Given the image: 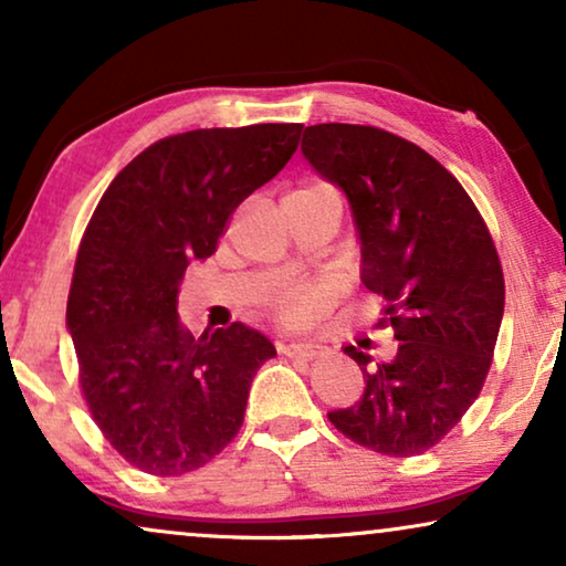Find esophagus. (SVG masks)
Masks as SVG:
<instances>
[{
  "instance_id": "obj_1",
  "label": "esophagus",
  "mask_w": 566,
  "mask_h": 566,
  "mask_svg": "<svg viewBox=\"0 0 566 566\" xmlns=\"http://www.w3.org/2000/svg\"><path fill=\"white\" fill-rule=\"evenodd\" d=\"M277 350L289 358H312L314 345L312 343H291V339H277Z\"/></svg>"
}]
</instances>
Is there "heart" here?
<instances>
[{"instance_id": "1", "label": "heart", "mask_w": 566, "mask_h": 566, "mask_svg": "<svg viewBox=\"0 0 566 566\" xmlns=\"http://www.w3.org/2000/svg\"><path fill=\"white\" fill-rule=\"evenodd\" d=\"M308 190H327V188H308ZM301 312H304V301L291 298L289 306H285V314H289L291 319H296V316H301Z\"/></svg>"}]
</instances>
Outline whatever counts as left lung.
I'll list each match as a JSON object with an SVG mask.
<instances>
[{"label":"left lung","mask_w":566,"mask_h":566,"mask_svg":"<svg viewBox=\"0 0 566 566\" xmlns=\"http://www.w3.org/2000/svg\"><path fill=\"white\" fill-rule=\"evenodd\" d=\"M301 151L345 192L360 242V281L386 298L397 350L355 345L366 389L332 409L335 428L384 455L424 453L482 391L505 312V277L474 200L412 142L374 126L319 123Z\"/></svg>","instance_id":"1"}]
</instances>
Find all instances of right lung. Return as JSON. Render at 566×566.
Listing matches in <instances>:
<instances>
[{
    "label": "right lung",
    "instance_id": "right-lung-1",
    "mask_svg": "<svg viewBox=\"0 0 566 566\" xmlns=\"http://www.w3.org/2000/svg\"><path fill=\"white\" fill-rule=\"evenodd\" d=\"M301 123L198 128L151 144L99 198L76 254L66 327L97 428L130 467L180 476L242 428L250 384L275 355L234 322L196 337L177 316L192 260L296 151Z\"/></svg>",
    "mask_w": 566,
    "mask_h": 566
}]
</instances>
